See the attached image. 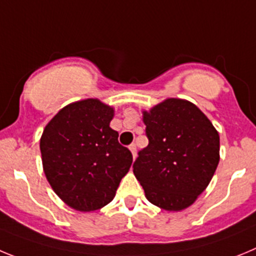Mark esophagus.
I'll return each mask as SVG.
<instances>
[{"mask_svg":"<svg viewBox=\"0 0 256 256\" xmlns=\"http://www.w3.org/2000/svg\"><path fill=\"white\" fill-rule=\"evenodd\" d=\"M128 149L131 150V153H132V156H134V160L136 158V145L135 144H131L130 146H128Z\"/></svg>","mask_w":256,"mask_h":256,"instance_id":"obj_1","label":"esophagus"}]
</instances>
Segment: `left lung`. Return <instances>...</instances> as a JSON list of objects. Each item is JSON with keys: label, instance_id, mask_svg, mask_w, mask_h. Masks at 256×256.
Returning <instances> with one entry per match:
<instances>
[{"label": "left lung", "instance_id": "1", "mask_svg": "<svg viewBox=\"0 0 256 256\" xmlns=\"http://www.w3.org/2000/svg\"><path fill=\"white\" fill-rule=\"evenodd\" d=\"M149 140L138 153L134 174L152 204L188 208L206 190L220 162V135L192 103L170 98L144 112Z\"/></svg>", "mask_w": 256, "mask_h": 256}]
</instances>
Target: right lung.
I'll list each match as a JSON object with an SVG mask.
<instances>
[{"label": "right lung", "mask_w": 256, "mask_h": 256, "mask_svg": "<svg viewBox=\"0 0 256 256\" xmlns=\"http://www.w3.org/2000/svg\"><path fill=\"white\" fill-rule=\"evenodd\" d=\"M114 108L98 100L66 106L50 120L40 139L44 174L71 208L90 212L114 198L132 154L110 128Z\"/></svg>", "instance_id": "1"}]
</instances>
